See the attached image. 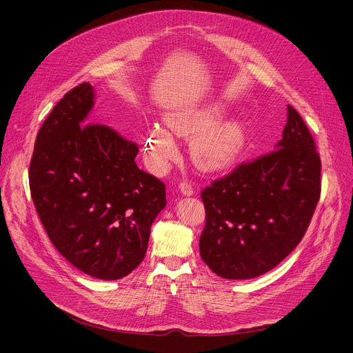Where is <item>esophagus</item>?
<instances>
[{"instance_id": "34e87169", "label": "esophagus", "mask_w": 353, "mask_h": 353, "mask_svg": "<svg viewBox=\"0 0 353 353\" xmlns=\"http://www.w3.org/2000/svg\"><path fill=\"white\" fill-rule=\"evenodd\" d=\"M179 190L183 195H192V192H194V188L188 181H181L179 185Z\"/></svg>"}]
</instances>
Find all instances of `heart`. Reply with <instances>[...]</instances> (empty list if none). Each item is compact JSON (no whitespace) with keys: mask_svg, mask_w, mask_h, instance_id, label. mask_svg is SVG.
I'll use <instances>...</instances> for the list:
<instances>
[{"mask_svg":"<svg viewBox=\"0 0 353 353\" xmlns=\"http://www.w3.org/2000/svg\"><path fill=\"white\" fill-rule=\"evenodd\" d=\"M221 110L214 106L191 108L168 116L169 128L180 137L195 134L191 141V154L195 162L205 170H218L232 163L243 148L240 128L225 121L215 124ZM145 152L148 159L157 166H165L177 154L173 135L161 127L149 128L145 137Z\"/></svg>","mask_w":353,"mask_h":353,"instance_id":"obj_1","label":"heart"}]
</instances>
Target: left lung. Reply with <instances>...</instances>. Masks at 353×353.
<instances>
[{
    "instance_id": "obj_1",
    "label": "left lung",
    "mask_w": 353,
    "mask_h": 353,
    "mask_svg": "<svg viewBox=\"0 0 353 353\" xmlns=\"http://www.w3.org/2000/svg\"><path fill=\"white\" fill-rule=\"evenodd\" d=\"M321 161L300 114L272 152L241 163L201 192L205 228L203 261L226 279H250L275 268L303 239L321 192Z\"/></svg>"
}]
</instances>
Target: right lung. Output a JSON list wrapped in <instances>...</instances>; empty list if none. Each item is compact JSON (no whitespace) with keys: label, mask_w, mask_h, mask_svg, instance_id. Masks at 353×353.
<instances>
[{"label":"right lung","mask_w":353,"mask_h":353,"mask_svg":"<svg viewBox=\"0 0 353 353\" xmlns=\"http://www.w3.org/2000/svg\"><path fill=\"white\" fill-rule=\"evenodd\" d=\"M93 86L83 82L37 132L29 185L37 215L60 254L82 272L114 281L143 260L166 187L138 169V145L90 123Z\"/></svg>","instance_id":"add662e5"}]
</instances>
